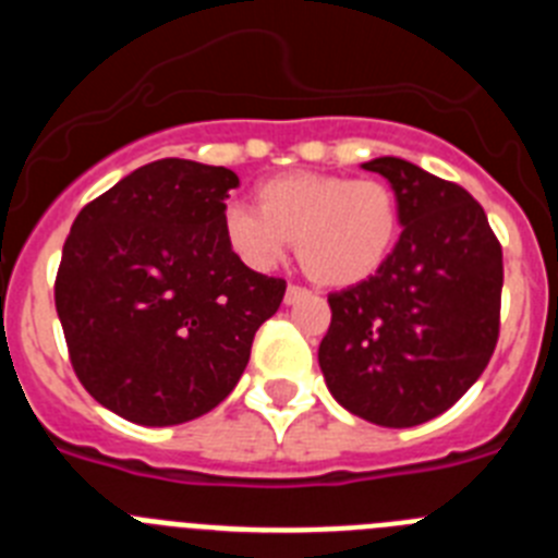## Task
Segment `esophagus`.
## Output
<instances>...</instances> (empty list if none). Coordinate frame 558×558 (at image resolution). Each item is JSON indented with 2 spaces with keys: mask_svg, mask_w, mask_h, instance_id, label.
<instances>
[{
  "mask_svg": "<svg viewBox=\"0 0 558 558\" xmlns=\"http://www.w3.org/2000/svg\"><path fill=\"white\" fill-rule=\"evenodd\" d=\"M304 299H310V290L299 288V284H290L288 293H284V304H288V307H293V304L304 302Z\"/></svg>",
  "mask_w": 558,
  "mask_h": 558,
  "instance_id": "34e87169",
  "label": "esophagus"
}]
</instances>
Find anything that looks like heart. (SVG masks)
Segmentation results:
<instances>
[{"mask_svg":"<svg viewBox=\"0 0 558 558\" xmlns=\"http://www.w3.org/2000/svg\"><path fill=\"white\" fill-rule=\"evenodd\" d=\"M399 234V206L383 181L288 172L256 190V209L229 204L223 236L256 274L282 263L290 240L304 274L324 288H352L377 274Z\"/></svg>","mask_w":558,"mask_h":558,"instance_id":"obj_1","label":"heart"}]
</instances>
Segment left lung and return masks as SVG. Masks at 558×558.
<instances>
[{"mask_svg":"<svg viewBox=\"0 0 558 558\" xmlns=\"http://www.w3.org/2000/svg\"><path fill=\"white\" fill-rule=\"evenodd\" d=\"M363 170L391 184L402 234L377 274L329 295L332 324L318 366L349 413L413 427L456 405L489 363L502 251L463 186L397 156Z\"/></svg>","mask_w":558,"mask_h":558,"instance_id":"8db88e82","label":"left lung"}]
</instances>
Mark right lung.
<instances>
[{"instance_id":"right-lung-1","label":"right lung","mask_w":558,"mask_h":558,"mask_svg":"<svg viewBox=\"0 0 558 558\" xmlns=\"http://www.w3.org/2000/svg\"><path fill=\"white\" fill-rule=\"evenodd\" d=\"M236 172L190 159L133 170L83 206L63 243L56 310L77 379L133 425L218 408L243 377L284 279L245 268L223 236Z\"/></svg>"}]
</instances>
